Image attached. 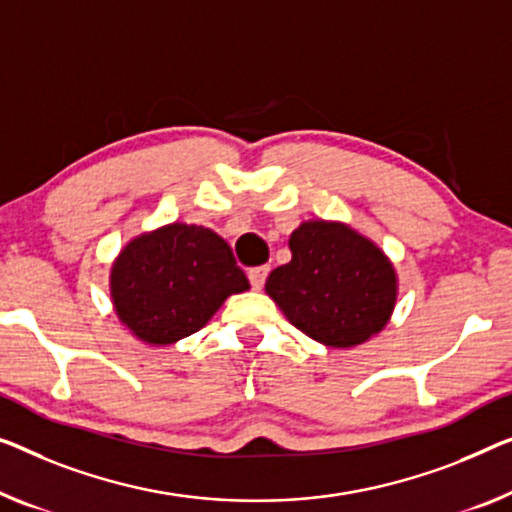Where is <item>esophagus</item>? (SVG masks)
<instances>
[{
    "label": "esophagus",
    "instance_id": "1",
    "mask_svg": "<svg viewBox=\"0 0 512 512\" xmlns=\"http://www.w3.org/2000/svg\"><path fill=\"white\" fill-rule=\"evenodd\" d=\"M266 276H269V266H255V269L248 271V278H250V285L253 289H262Z\"/></svg>",
    "mask_w": 512,
    "mask_h": 512
}]
</instances>
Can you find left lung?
<instances>
[{"mask_svg": "<svg viewBox=\"0 0 512 512\" xmlns=\"http://www.w3.org/2000/svg\"><path fill=\"white\" fill-rule=\"evenodd\" d=\"M292 262L266 278L289 322L331 349L384 331L398 301V273L375 241L338 220H303L289 236Z\"/></svg>", "mask_w": 512, "mask_h": 512, "instance_id": "obj_1", "label": "left lung"}]
</instances>
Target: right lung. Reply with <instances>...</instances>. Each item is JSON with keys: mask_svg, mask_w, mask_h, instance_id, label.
Returning <instances> with one entry per match:
<instances>
[{"mask_svg": "<svg viewBox=\"0 0 512 512\" xmlns=\"http://www.w3.org/2000/svg\"><path fill=\"white\" fill-rule=\"evenodd\" d=\"M250 289L232 248L209 227L170 223L135 236L114 257L110 299L119 322L151 347L200 331L227 296Z\"/></svg>", "mask_w": 512, "mask_h": 512, "instance_id": "obj_1", "label": "right lung"}]
</instances>
